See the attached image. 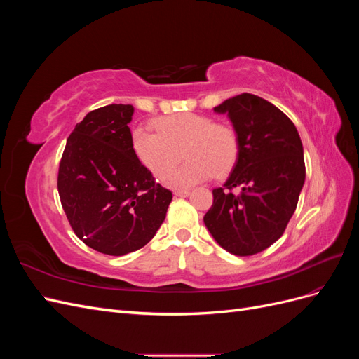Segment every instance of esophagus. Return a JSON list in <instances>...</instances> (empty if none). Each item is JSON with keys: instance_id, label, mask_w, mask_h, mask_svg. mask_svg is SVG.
Returning <instances> with one entry per match:
<instances>
[{"instance_id": "34e87169", "label": "esophagus", "mask_w": 359, "mask_h": 359, "mask_svg": "<svg viewBox=\"0 0 359 359\" xmlns=\"http://www.w3.org/2000/svg\"><path fill=\"white\" fill-rule=\"evenodd\" d=\"M173 194H175L177 198H187L189 194H190V191L189 190H177Z\"/></svg>"}]
</instances>
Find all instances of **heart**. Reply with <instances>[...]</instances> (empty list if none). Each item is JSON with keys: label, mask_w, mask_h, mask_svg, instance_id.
<instances>
[{"label": "heart", "mask_w": 359, "mask_h": 359, "mask_svg": "<svg viewBox=\"0 0 359 359\" xmlns=\"http://www.w3.org/2000/svg\"><path fill=\"white\" fill-rule=\"evenodd\" d=\"M154 126L157 133L136 127L132 148L151 173L158 178L167 175L163 181L168 187L190 189L212 175L223 177L233 168L240 144L232 126L193 112L157 118ZM180 149L187 163L171 171Z\"/></svg>", "instance_id": "1"}]
</instances>
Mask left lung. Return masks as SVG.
<instances>
[{
	"label": "left lung",
	"instance_id": "obj_1",
	"mask_svg": "<svg viewBox=\"0 0 359 359\" xmlns=\"http://www.w3.org/2000/svg\"><path fill=\"white\" fill-rule=\"evenodd\" d=\"M214 112L229 118L240 149L203 223L226 252L252 256L274 244L295 212L306 181L302 142L290 119L259 95H235Z\"/></svg>",
	"mask_w": 359,
	"mask_h": 359
}]
</instances>
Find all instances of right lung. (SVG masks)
Wrapping results in <instances>:
<instances>
[{"mask_svg": "<svg viewBox=\"0 0 359 359\" xmlns=\"http://www.w3.org/2000/svg\"><path fill=\"white\" fill-rule=\"evenodd\" d=\"M132 104L99 107L76 124L58 172L70 226L86 245L123 256L153 240L172 201L132 148Z\"/></svg>", "mask_w": 359, "mask_h": 359, "instance_id": "1", "label": "right lung"}]
</instances>
